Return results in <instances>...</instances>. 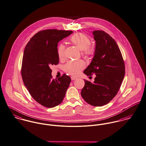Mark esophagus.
<instances>
[{
	"instance_id": "34e87169",
	"label": "esophagus",
	"mask_w": 146,
	"mask_h": 146,
	"mask_svg": "<svg viewBox=\"0 0 146 146\" xmlns=\"http://www.w3.org/2000/svg\"><path fill=\"white\" fill-rule=\"evenodd\" d=\"M71 79L72 81H74V80H76L77 79V78H76L74 77H71Z\"/></svg>"
}]
</instances>
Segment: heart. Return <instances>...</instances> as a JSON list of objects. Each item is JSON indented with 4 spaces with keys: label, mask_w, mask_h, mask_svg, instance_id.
<instances>
[{
    "label": "heart",
    "mask_w": 146,
    "mask_h": 146,
    "mask_svg": "<svg viewBox=\"0 0 146 146\" xmlns=\"http://www.w3.org/2000/svg\"><path fill=\"white\" fill-rule=\"evenodd\" d=\"M71 43L82 50V54L86 56L92 55L95 51V48L91 45V40L90 38L83 33H76L70 38ZM65 45L60 44L57 48V53L59 59L64 57ZM85 67V64L82 60L70 61L64 66L65 72L73 76H78L81 70Z\"/></svg>",
    "instance_id": "1"
}]
</instances>
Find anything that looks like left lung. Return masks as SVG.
<instances>
[{"mask_svg": "<svg viewBox=\"0 0 146 146\" xmlns=\"http://www.w3.org/2000/svg\"><path fill=\"white\" fill-rule=\"evenodd\" d=\"M96 41L95 55L83 73L96 75L92 83L84 80L81 96L88 104L102 106L108 104L120 89L125 76V64L115 40L104 31H93Z\"/></svg>", "mask_w": 146, "mask_h": 146, "instance_id": "obj_1", "label": "left lung"}]
</instances>
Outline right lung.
Here are the masks:
<instances>
[{
    "instance_id": "right-lung-1",
    "label": "right lung",
    "mask_w": 146,
    "mask_h": 146,
    "mask_svg": "<svg viewBox=\"0 0 146 146\" xmlns=\"http://www.w3.org/2000/svg\"><path fill=\"white\" fill-rule=\"evenodd\" d=\"M73 33L72 31L48 29L36 33L24 50L21 75L25 86L33 98L46 108L61 104L70 84V76L64 74L52 79L51 65H57L58 42Z\"/></svg>"
}]
</instances>
